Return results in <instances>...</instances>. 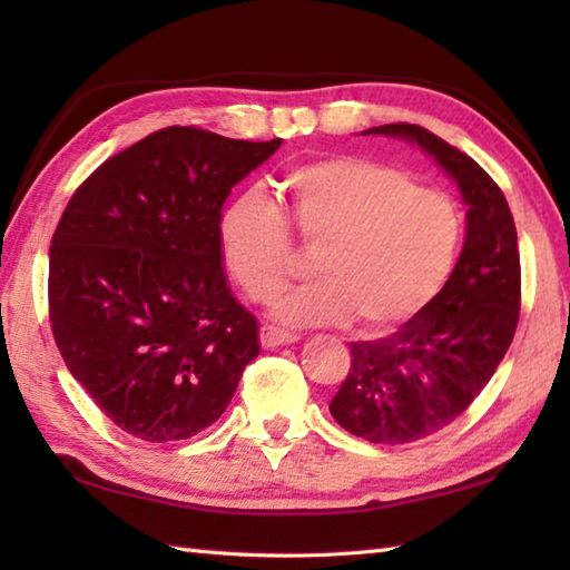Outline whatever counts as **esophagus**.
Returning <instances> with one entry per match:
<instances>
[{
  "mask_svg": "<svg viewBox=\"0 0 570 570\" xmlns=\"http://www.w3.org/2000/svg\"><path fill=\"white\" fill-rule=\"evenodd\" d=\"M298 337L294 333H286V331H278L274 325H262L259 328V343L266 350H274V347H282L288 343H296Z\"/></svg>",
  "mask_w": 570,
  "mask_h": 570,
  "instance_id": "esophagus-1",
  "label": "esophagus"
}]
</instances>
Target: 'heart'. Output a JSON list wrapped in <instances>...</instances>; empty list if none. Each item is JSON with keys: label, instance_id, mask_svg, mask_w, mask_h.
<instances>
[{"label": "heart", "instance_id": "b5f03b06", "mask_svg": "<svg viewBox=\"0 0 570 570\" xmlns=\"http://www.w3.org/2000/svg\"><path fill=\"white\" fill-rule=\"evenodd\" d=\"M292 225L316 249L321 278L274 304L288 325H343L384 333L441 294L463 237L458 203L416 186L404 168L367 156H325L284 176ZM223 257L254 301L274 296L296 264L286 215L252 188L220 220Z\"/></svg>", "mask_w": 570, "mask_h": 570}]
</instances>
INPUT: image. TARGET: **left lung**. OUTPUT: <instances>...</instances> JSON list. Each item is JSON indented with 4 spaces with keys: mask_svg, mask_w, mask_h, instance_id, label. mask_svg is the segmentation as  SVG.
Listing matches in <instances>:
<instances>
[{
    "mask_svg": "<svg viewBox=\"0 0 570 570\" xmlns=\"http://www.w3.org/2000/svg\"><path fill=\"white\" fill-rule=\"evenodd\" d=\"M362 135L416 144L468 205L465 245L441 294L390 337L350 343V372L331 402L357 439L414 443L463 414L512 343L522 298L517 227L498 184L429 129L396 122Z\"/></svg>",
    "mask_w": 570,
    "mask_h": 570,
    "instance_id": "left-lung-1",
    "label": "left lung"
}]
</instances>
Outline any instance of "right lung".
<instances>
[{
    "mask_svg": "<svg viewBox=\"0 0 570 570\" xmlns=\"http://www.w3.org/2000/svg\"><path fill=\"white\" fill-rule=\"evenodd\" d=\"M282 139L166 127L72 193L48 254L66 367L135 439L184 441L223 416L259 325L223 269V205Z\"/></svg>",
    "mask_w": 570,
    "mask_h": 570,
    "instance_id": "obj_1",
    "label": "right lung"
}]
</instances>
